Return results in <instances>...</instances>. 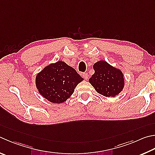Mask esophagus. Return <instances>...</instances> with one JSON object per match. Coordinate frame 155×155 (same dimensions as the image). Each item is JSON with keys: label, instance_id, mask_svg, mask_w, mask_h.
Segmentation results:
<instances>
[{"label": "esophagus", "instance_id": "obj_1", "mask_svg": "<svg viewBox=\"0 0 155 155\" xmlns=\"http://www.w3.org/2000/svg\"><path fill=\"white\" fill-rule=\"evenodd\" d=\"M83 77L85 78V80H87V78H88V74H87V73H83Z\"/></svg>", "mask_w": 155, "mask_h": 155}]
</instances>
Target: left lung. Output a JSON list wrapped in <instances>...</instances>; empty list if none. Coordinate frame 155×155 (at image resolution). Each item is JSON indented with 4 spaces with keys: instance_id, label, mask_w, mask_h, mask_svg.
I'll use <instances>...</instances> for the list:
<instances>
[{
    "instance_id": "1",
    "label": "left lung",
    "mask_w": 155,
    "mask_h": 155,
    "mask_svg": "<svg viewBox=\"0 0 155 155\" xmlns=\"http://www.w3.org/2000/svg\"><path fill=\"white\" fill-rule=\"evenodd\" d=\"M95 73L89 82L98 94L105 97H115L121 92L125 85L123 72L104 60L94 64Z\"/></svg>"
}]
</instances>
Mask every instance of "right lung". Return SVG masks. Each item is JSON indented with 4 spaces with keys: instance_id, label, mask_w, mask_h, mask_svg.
Segmentation results:
<instances>
[{
    "instance_id": "1",
    "label": "right lung",
    "mask_w": 155,
    "mask_h": 155,
    "mask_svg": "<svg viewBox=\"0 0 155 155\" xmlns=\"http://www.w3.org/2000/svg\"><path fill=\"white\" fill-rule=\"evenodd\" d=\"M83 78L72 67L64 61L51 64L38 73L36 86L43 97L52 103L66 101L74 93L75 87Z\"/></svg>"
}]
</instances>
